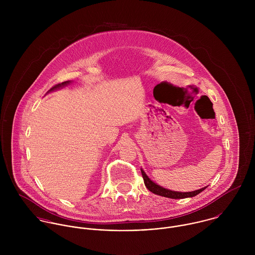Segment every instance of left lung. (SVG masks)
Wrapping results in <instances>:
<instances>
[{
    "mask_svg": "<svg viewBox=\"0 0 255 255\" xmlns=\"http://www.w3.org/2000/svg\"><path fill=\"white\" fill-rule=\"evenodd\" d=\"M141 174H142V178L144 181V184L146 187L153 193L157 194V195H161L164 197H168V198H173V199H181V198H186V197H193L197 194H199L201 191H203L206 187L194 190V191H189V192H180V191H174V190H170L167 188H164L160 185H158L157 183L152 182L145 174V172L141 169Z\"/></svg>",
    "mask_w": 255,
    "mask_h": 255,
    "instance_id": "8db88e82",
    "label": "left lung"
}]
</instances>
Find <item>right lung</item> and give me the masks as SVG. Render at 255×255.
<instances>
[{"label":"right lung","mask_w":255,"mask_h":255,"mask_svg":"<svg viewBox=\"0 0 255 255\" xmlns=\"http://www.w3.org/2000/svg\"><path fill=\"white\" fill-rule=\"evenodd\" d=\"M71 82V80H68V81H64V82H62V83H59V84H56L55 86H53L49 91H48V93L49 92H51V91H54V90H57V89H60V88H62V87H64V86H66V85H68L69 83Z\"/></svg>","instance_id":"obj_1"}]
</instances>
